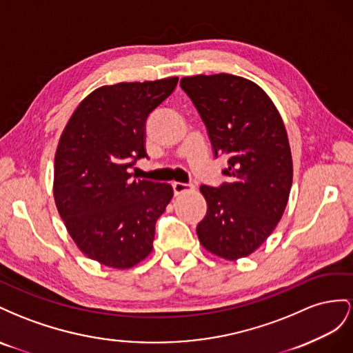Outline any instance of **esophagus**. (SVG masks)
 Here are the masks:
<instances>
[{
  "label": "esophagus",
  "mask_w": 353,
  "mask_h": 353,
  "mask_svg": "<svg viewBox=\"0 0 353 353\" xmlns=\"http://www.w3.org/2000/svg\"><path fill=\"white\" fill-rule=\"evenodd\" d=\"M195 186L194 185H188V183H180V182H174L173 183V190H174V195L179 196L180 194L183 192H190V190H194Z\"/></svg>",
  "instance_id": "1"
}]
</instances>
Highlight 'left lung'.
<instances>
[{"mask_svg":"<svg viewBox=\"0 0 353 353\" xmlns=\"http://www.w3.org/2000/svg\"><path fill=\"white\" fill-rule=\"evenodd\" d=\"M180 87L204 121L214 157H228V182L199 188L207 201L199 243L221 259L245 257L274 232L288 203L293 159L284 121L263 90L243 77H186Z\"/></svg>","mask_w":353,"mask_h":353,"instance_id":"8db88e82","label":"left lung"}]
</instances>
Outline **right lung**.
I'll list each match as a JSON object with an SVG mask.
<instances>
[{"label":"right lung","instance_id":"1","mask_svg":"<svg viewBox=\"0 0 353 353\" xmlns=\"http://www.w3.org/2000/svg\"><path fill=\"white\" fill-rule=\"evenodd\" d=\"M179 78L103 85L78 105L60 136L53 194L77 247L114 269L137 265L152 251L155 223L173 198L168 183L132 180L146 158L149 115Z\"/></svg>","mask_w":353,"mask_h":353}]
</instances>
